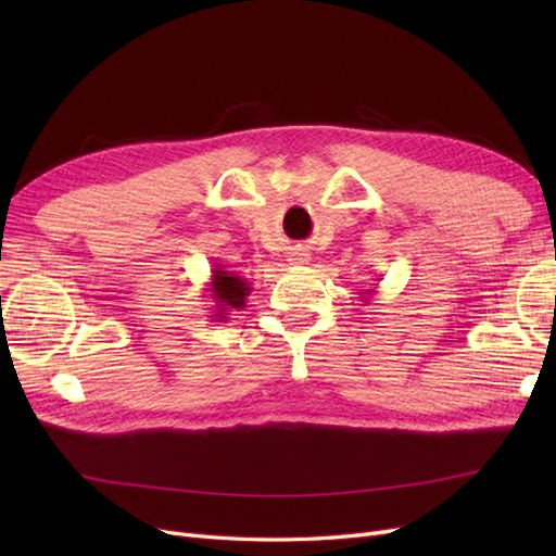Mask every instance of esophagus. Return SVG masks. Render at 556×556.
<instances>
[{
  "label": "esophagus",
  "mask_w": 556,
  "mask_h": 556,
  "mask_svg": "<svg viewBox=\"0 0 556 556\" xmlns=\"http://www.w3.org/2000/svg\"><path fill=\"white\" fill-rule=\"evenodd\" d=\"M290 262H292V264H306V262H308V255H306L304 250H294Z\"/></svg>",
  "instance_id": "1"
}]
</instances>
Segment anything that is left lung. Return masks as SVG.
Wrapping results in <instances>:
<instances>
[{
    "label": "left lung",
    "instance_id": "obj_1",
    "mask_svg": "<svg viewBox=\"0 0 556 556\" xmlns=\"http://www.w3.org/2000/svg\"><path fill=\"white\" fill-rule=\"evenodd\" d=\"M376 294V290H366L364 294H362V301H368V296H374Z\"/></svg>",
    "mask_w": 556,
    "mask_h": 556
}]
</instances>
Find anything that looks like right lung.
<instances>
[{
  "mask_svg": "<svg viewBox=\"0 0 556 556\" xmlns=\"http://www.w3.org/2000/svg\"><path fill=\"white\" fill-rule=\"evenodd\" d=\"M215 266L211 268V280L206 292L215 301V313L211 317L220 319V323H227V315L231 311H243L245 308V299L250 296L252 288L250 282L237 274L225 271V266L220 262H213Z\"/></svg>",
  "mask_w": 556,
  "mask_h": 556,
  "instance_id": "add662e5",
  "label": "right lung"
}]
</instances>
